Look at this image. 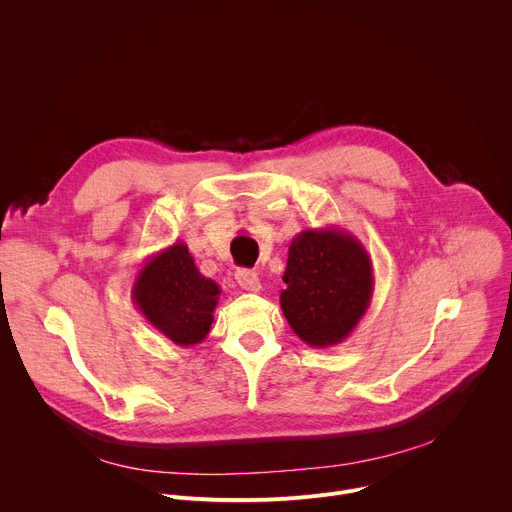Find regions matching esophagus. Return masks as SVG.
<instances>
[{
    "label": "esophagus",
    "mask_w": 512,
    "mask_h": 512,
    "mask_svg": "<svg viewBox=\"0 0 512 512\" xmlns=\"http://www.w3.org/2000/svg\"><path fill=\"white\" fill-rule=\"evenodd\" d=\"M235 279H237V283L243 287V289H247V291H257L261 289V281H259V275L255 273V271H251V269H239L237 273H235Z\"/></svg>",
    "instance_id": "34e87169"
}]
</instances>
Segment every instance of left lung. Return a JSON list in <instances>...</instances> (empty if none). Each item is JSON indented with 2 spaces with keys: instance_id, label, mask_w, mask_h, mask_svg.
Masks as SVG:
<instances>
[{
  "instance_id": "1",
  "label": "left lung",
  "mask_w": 512,
  "mask_h": 512,
  "mask_svg": "<svg viewBox=\"0 0 512 512\" xmlns=\"http://www.w3.org/2000/svg\"><path fill=\"white\" fill-rule=\"evenodd\" d=\"M283 281V316L314 348L344 342L367 314L375 289L371 255L354 235L338 227L296 235Z\"/></svg>"
}]
</instances>
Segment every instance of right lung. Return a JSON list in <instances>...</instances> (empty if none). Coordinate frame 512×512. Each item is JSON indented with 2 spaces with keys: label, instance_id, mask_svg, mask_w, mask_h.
<instances>
[{
  "label": "right lung",
  "instance_id": "right-lung-1",
  "mask_svg": "<svg viewBox=\"0 0 512 512\" xmlns=\"http://www.w3.org/2000/svg\"><path fill=\"white\" fill-rule=\"evenodd\" d=\"M221 287L204 277L182 241L148 257L131 298L141 316L178 346L200 344L212 326Z\"/></svg>",
  "mask_w": 512,
  "mask_h": 512
}]
</instances>
